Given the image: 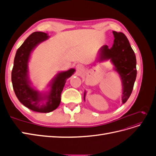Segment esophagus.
<instances>
[{
  "mask_svg": "<svg viewBox=\"0 0 156 156\" xmlns=\"http://www.w3.org/2000/svg\"><path fill=\"white\" fill-rule=\"evenodd\" d=\"M76 69L77 70V72L79 73V72H81L83 70H84V67L82 64H79L76 66Z\"/></svg>",
  "mask_w": 156,
  "mask_h": 156,
  "instance_id": "esophagus-1",
  "label": "esophagus"
}]
</instances>
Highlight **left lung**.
Returning a JSON list of instances; mask_svg holds the SVG:
<instances>
[{
    "mask_svg": "<svg viewBox=\"0 0 156 156\" xmlns=\"http://www.w3.org/2000/svg\"><path fill=\"white\" fill-rule=\"evenodd\" d=\"M114 44L111 48L103 46L100 53V61L111 59L115 69L119 73L122 81V103L128 100L133 90L136 76V57L127 37L122 32H112ZM85 92L84 100H85Z\"/></svg>",
    "mask_w": 156,
    "mask_h": 156,
    "instance_id": "left-lung-1",
    "label": "left lung"
}]
</instances>
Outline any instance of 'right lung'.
<instances>
[{"label": "right lung", "mask_w": 156, "mask_h": 156, "mask_svg": "<svg viewBox=\"0 0 156 156\" xmlns=\"http://www.w3.org/2000/svg\"><path fill=\"white\" fill-rule=\"evenodd\" d=\"M48 34L42 32H34L27 37L16 52L12 71V82L13 90L22 104L30 110L37 112H49L58 107L60 95L66 82L75 72V69L60 72L50 84L48 94H42L30 85L28 76V62L32 51L41 42L48 40ZM45 100V104L41 103Z\"/></svg>", "instance_id": "add662e5"}]
</instances>
